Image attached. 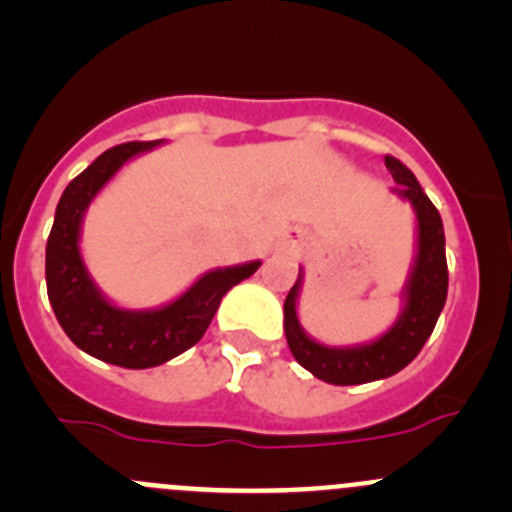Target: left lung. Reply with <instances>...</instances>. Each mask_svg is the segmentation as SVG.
Listing matches in <instances>:
<instances>
[{
	"instance_id": "obj_1",
	"label": "left lung",
	"mask_w": 512,
	"mask_h": 512,
	"mask_svg": "<svg viewBox=\"0 0 512 512\" xmlns=\"http://www.w3.org/2000/svg\"><path fill=\"white\" fill-rule=\"evenodd\" d=\"M386 168L394 178L396 188L391 193L414 208L416 213V255L401 292V312L396 322L381 337L354 347H327L304 332L297 314L299 292L304 285V272L289 289L285 299V334L289 352L294 359L317 379L334 386H354L366 381H379L399 374L421 352L431 337L443 312L448 294V265H446V235L438 210L423 193L416 175L401 160L386 156Z\"/></svg>"
}]
</instances>
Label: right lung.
<instances>
[{"mask_svg":"<svg viewBox=\"0 0 512 512\" xmlns=\"http://www.w3.org/2000/svg\"><path fill=\"white\" fill-rule=\"evenodd\" d=\"M163 141L123 143L101 153L66 185L46 240V292L66 337L81 352L123 369H151L200 342L227 289L255 275L260 260L215 267L183 294L151 309H126L101 292L81 255V225L103 185Z\"/></svg>","mask_w":512,"mask_h":512,"instance_id":"right-lung-1","label":"right lung"}]
</instances>
